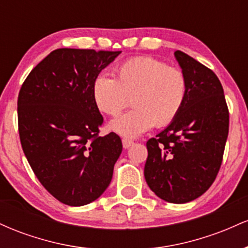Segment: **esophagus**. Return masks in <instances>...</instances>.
Instances as JSON below:
<instances>
[{"instance_id":"esophagus-1","label":"esophagus","mask_w":248,"mask_h":248,"mask_svg":"<svg viewBox=\"0 0 248 248\" xmlns=\"http://www.w3.org/2000/svg\"><path fill=\"white\" fill-rule=\"evenodd\" d=\"M133 144H134V141L129 140V139H124V140H122V146H124V149H128V148L132 147Z\"/></svg>"}]
</instances>
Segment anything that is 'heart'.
Listing matches in <instances>:
<instances>
[{
	"mask_svg": "<svg viewBox=\"0 0 248 248\" xmlns=\"http://www.w3.org/2000/svg\"><path fill=\"white\" fill-rule=\"evenodd\" d=\"M115 76H96L92 96L100 112L115 118L132 95L134 107L110 124V129L126 138H136L154 124H171L186 101L189 81L184 71L154 57L128 59L116 67Z\"/></svg>",
	"mask_w": 248,
	"mask_h": 248,
	"instance_id": "obj_1",
	"label": "heart"
}]
</instances>
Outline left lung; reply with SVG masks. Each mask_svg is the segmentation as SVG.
Segmentation results:
<instances>
[{"mask_svg": "<svg viewBox=\"0 0 248 248\" xmlns=\"http://www.w3.org/2000/svg\"><path fill=\"white\" fill-rule=\"evenodd\" d=\"M189 81L181 113L147 141L144 178L163 201L183 204L212 186L223 162L230 114L216 73L186 53L175 52Z\"/></svg>", "mask_w": 248, "mask_h": 248, "instance_id": "left-lung-1", "label": "left lung"}]
</instances>
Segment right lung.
<instances>
[{
	"label": "right lung",
	"instance_id": "right-lung-1",
	"mask_svg": "<svg viewBox=\"0 0 248 248\" xmlns=\"http://www.w3.org/2000/svg\"><path fill=\"white\" fill-rule=\"evenodd\" d=\"M121 51L57 49L33 67L17 99L22 149L47 192L70 206L92 203L112 181L120 136H100L95 77Z\"/></svg>",
	"mask_w": 248,
	"mask_h": 248
}]
</instances>
